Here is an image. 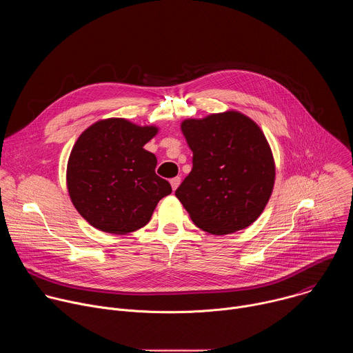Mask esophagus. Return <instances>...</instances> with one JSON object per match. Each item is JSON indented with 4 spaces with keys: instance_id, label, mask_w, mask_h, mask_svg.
Wrapping results in <instances>:
<instances>
[{
    "instance_id": "obj_1",
    "label": "esophagus",
    "mask_w": 353,
    "mask_h": 353,
    "mask_svg": "<svg viewBox=\"0 0 353 353\" xmlns=\"http://www.w3.org/2000/svg\"><path fill=\"white\" fill-rule=\"evenodd\" d=\"M180 181H181V179H180V177H173V179L170 180V184H172L173 191H176V190H177V187L180 185Z\"/></svg>"
}]
</instances>
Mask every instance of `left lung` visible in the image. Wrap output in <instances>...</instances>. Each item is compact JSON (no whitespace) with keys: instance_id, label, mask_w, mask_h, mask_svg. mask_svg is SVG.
<instances>
[{"instance_id":"8db88e82","label":"left lung","mask_w":353,"mask_h":353,"mask_svg":"<svg viewBox=\"0 0 353 353\" xmlns=\"http://www.w3.org/2000/svg\"><path fill=\"white\" fill-rule=\"evenodd\" d=\"M181 132L192 150V169L176 196L191 221L211 234L256 222L275 183L272 150L257 123L228 110L187 119Z\"/></svg>"}]
</instances>
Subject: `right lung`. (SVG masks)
I'll use <instances>...</instances> for the list:
<instances>
[{"mask_svg": "<svg viewBox=\"0 0 353 353\" xmlns=\"http://www.w3.org/2000/svg\"><path fill=\"white\" fill-rule=\"evenodd\" d=\"M157 125L125 119L99 120L77 139L67 163V188L79 215L93 228L127 234L143 228L172 192L155 173L157 157L143 145Z\"/></svg>", "mask_w": 353, "mask_h": 353, "instance_id": "right-lung-1", "label": "right lung"}]
</instances>
